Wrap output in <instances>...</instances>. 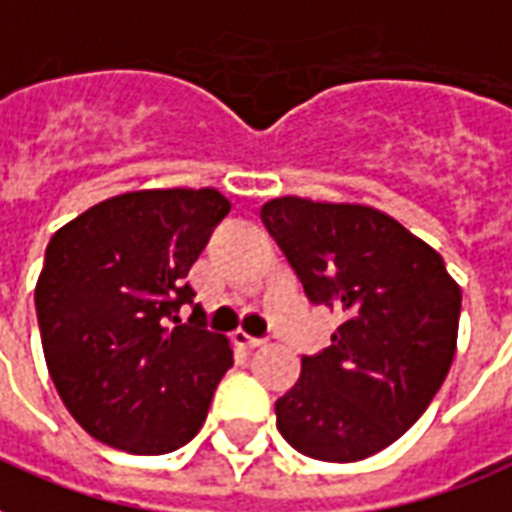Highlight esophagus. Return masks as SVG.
Returning <instances> with one entry per match:
<instances>
[{
	"instance_id": "esophagus-1",
	"label": "esophagus",
	"mask_w": 512,
	"mask_h": 512,
	"mask_svg": "<svg viewBox=\"0 0 512 512\" xmlns=\"http://www.w3.org/2000/svg\"><path fill=\"white\" fill-rule=\"evenodd\" d=\"M230 338H233V343H236L239 349H257V346H263L265 343V338H255V335L244 333V330H233Z\"/></svg>"
}]
</instances>
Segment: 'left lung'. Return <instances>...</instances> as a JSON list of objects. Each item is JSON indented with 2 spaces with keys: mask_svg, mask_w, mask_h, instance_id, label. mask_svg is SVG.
<instances>
[{
  "mask_svg": "<svg viewBox=\"0 0 512 512\" xmlns=\"http://www.w3.org/2000/svg\"><path fill=\"white\" fill-rule=\"evenodd\" d=\"M260 220L308 300L341 314L333 343L303 357L276 400V427L311 459H368L411 429L446 381L462 290L435 249L373 206L282 195Z\"/></svg>",
  "mask_w": 512,
  "mask_h": 512,
  "instance_id": "8db88e82",
  "label": "left lung"
}]
</instances>
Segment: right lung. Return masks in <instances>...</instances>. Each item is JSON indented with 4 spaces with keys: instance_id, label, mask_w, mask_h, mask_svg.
<instances>
[{
    "instance_id": "add662e5",
    "label": "right lung",
    "mask_w": 512,
    "mask_h": 512,
    "mask_svg": "<svg viewBox=\"0 0 512 512\" xmlns=\"http://www.w3.org/2000/svg\"><path fill=\"white\" fill-rule=\"evenodd\" d=\"M230 212L214 187L112 195L58 228L34 290L66 411L128 454H169L204 427L233 365L225 335L182 325L190 265ZM193 322V317H190Z\"/></svg>"
}]
</instances>
